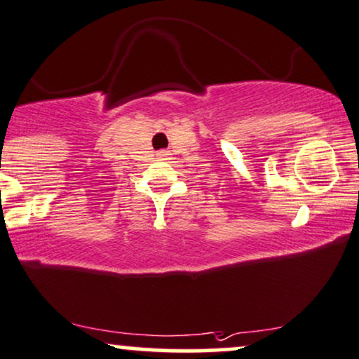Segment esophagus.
Returning a JSON list of instances; mask_svg holds the SVG:
<instances>
[{"instance_id": "1", "label": "esophagus", "mask_w": 359, "mask_h": 359, "mask_svg": "<svg viewBox=\"0 0 359 359\" xmlns=\"http://www.w3.org/2000/svg\"><path fill=\"white\" fill-rule=\"evenodd\" d=\"M158 156H159V158H165V156H166V151H159Z\"/></svg>"}]
</instances>
